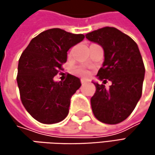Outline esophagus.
<instances>
[{"label": "esophagus", "instance_id": "34e87169", "mask_svg": "<svg viewBox=\"0 0 155 155\" xmlns=\"http://www.w3.org/2000/svg\"><path fill=\"white\" fill-rule=\"evenodd\" d=\"M86 82H88L87 80H84V79H81V84H84V83H86Z\"/></svg>", "mask_w": 155, "mask_h": 155}]
</instances>
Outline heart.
<instances>
[{
    "label": "heart",
    "mask_w": 155,
    "mask_h": 155,
    "mask_svg": "<svg viewBox=\"0 0 155 155\" xmlns=\"http://www.w3.org/2000/svg\"><path fill=\"white\" fill-rule=\"evenodd\" d=\"M74 73L78 75V76H81V77H87L90 74V71L88 68H86L83 65H78L75 66L74 69Z\"/></svg>",
    "instance_id": "b5f03b06"
}]
</instances>
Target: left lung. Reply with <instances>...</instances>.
<instances>
[{
  "mask_svg": "<svg viewBox=\"0 0 155 155\" xmlns=\"http://www.w3.org/2000/svg\"><path fill=\"white\" fill-rule=\"evenodd\" d=\"M104 49L105 60L97 76L105 85L94 83L91 99L92 112L102 123L115 125L124 121L135 109L142 96L144 65L137 43L113 27H104L85 35Z\"/></svg>",
  "mask_w": 155,
  "mask_h": 155,
  "instance_id": "1",
  "label": "left lung"
}]
</instances>
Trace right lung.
<instances>
[{"instance_id": "1", "label": "right lung", "mask_w": 155, "mask_h": 155, "mask_svg": "<svg viewBox=\"0 0 155 155\" xmlns=\"http://www.w3.org/2000/svg\"><path fill=\"white\" fill-rule=\"evenodd\" d=\"M84 38L61 28H51L35 37L20 55L17 82L27 111L40 123L54 124L69 112L70 100L81 87L78 77L67 74L63 81L54 77L63 70L67 51Z\"/></svg>"}]
</instances>
